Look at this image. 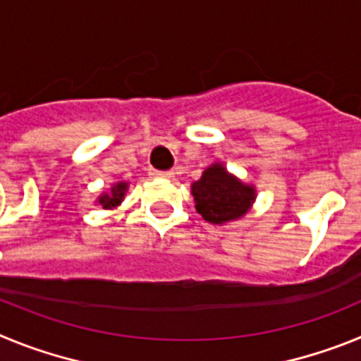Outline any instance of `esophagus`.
<instances>
[{"label": "esophagus", "instance_id": "1", "mask_svg": "<svg viewBox=\"0 0 361 361\" xmlns=\"http://www.w3.org/2000/svg\"><path fill=\"white\" fill-rule=\"evenodd\" d=\"M149 175H153V177L171 178L175 175V171H171V170H149Z\"/></svg>", "mask_w": 361, "mask_h": 361}]
</instances>
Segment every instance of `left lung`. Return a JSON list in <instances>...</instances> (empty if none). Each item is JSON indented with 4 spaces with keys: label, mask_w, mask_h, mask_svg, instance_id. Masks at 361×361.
<instances>
[{
    "label": "left lung",
    "mask_w": 361,
    "mask_h": 361,
    "mask_svg": "<svg viewBox=\"0 0 361 361\" xmlns=\"http://www.w3.org/2000/svg\"><path fill=\"white\" fill-rule=\"evenodd\" d=\"M191 193L197 212L213 224L240 219L255 200L253 188L242 184L220 164L209 166L202 177L193 183Z\"/></svg>",
    "instance_id": "8db88e82"
}]
</instances>
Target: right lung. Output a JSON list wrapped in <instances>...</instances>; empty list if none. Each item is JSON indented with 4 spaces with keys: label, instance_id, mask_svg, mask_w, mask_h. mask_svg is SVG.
<instances>
[{
    "label": "right lung",
    "instance_id": "1",
    "mask_svg": "<svg viewBox=\"0 0 361 361\" xmlns=\"http://www.w3.org/2000/svg\"><path fill=\"white\" fill-rule=\"evenodd\" d=\"M126 188H128L126 183H117L116 186L111 188V193H104L103 197H99V204L103 206V209H110L114 208V206H119Z\"/></svg>",
    "mask_w": 361,
    "mask_h": 361
}]
</instances>
